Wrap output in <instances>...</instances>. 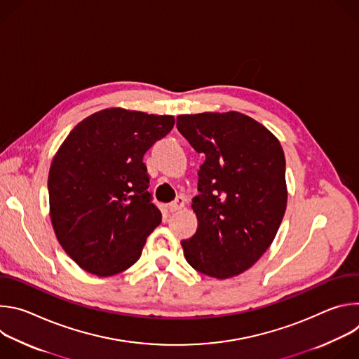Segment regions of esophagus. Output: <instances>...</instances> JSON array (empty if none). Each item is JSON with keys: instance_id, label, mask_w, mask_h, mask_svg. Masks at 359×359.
<instances>
[{"instance_id": "esophagus-1", "label": "esophagus", "mask_w": 359, "mask_h": 359, "mask_svg": "<svg viewBox=\"0 0 359 359\" xmlns=\"http://www.w3.org/2000/svg\"><path fill=\"white\" fill-rule=\"evenodd\" d=\"M184 204H186V198H184V196H179L175 201H172L169 206H168V209L172 212V213H175V212H179L180 209H183L184 208Z\"/></svg>"}]
</instances>
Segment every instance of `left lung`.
<instances>
[{
	"mask_svg": "<svg viewBox=\"0 0 359 359\" xmlns=\"http://www.w3.org/2000/svg\"><path fill=\"white\" fill-rule=\"evenodd\" d=\"M176 126L206 158L191 200L197 230L182 241L184 257L206 276H238L267 251L285 213L281 143L266 126L236 111L179 115Z\"/></svg>",
	"mask_w": 359,
	"mask_h": 359,
	"instance_id": "obj_1",
	"label": "left lung"
}]
</instances>
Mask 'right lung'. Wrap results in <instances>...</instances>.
Wrapping results in <instances>:
<instances>
[{
  "label": "right lung",
  "mask_w": 359,
  "mask_h": 359,
  "mask_svg": "<svg viewBox=\"0 0 359 359\" xmlns=\"http://www.w3.org/2000/svg\"><path fill=\"white\" fill-rule=\"evenodd\" d=\"M172 115L108 108L81 121L49 168V216L69 257L97 277L133 266L162 222L143 155L173 128Z\"/></svg>",
  "instance_id": "obj_1"
}]
</instances>
